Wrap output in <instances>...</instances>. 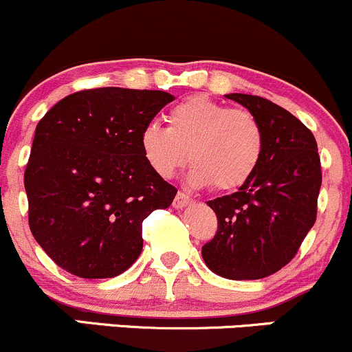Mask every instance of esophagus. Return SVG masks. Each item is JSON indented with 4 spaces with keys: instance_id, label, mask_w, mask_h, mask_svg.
Segmentation results:
<instances>
[{
    "instance_id": "esophagus-1",
    "label": "esophagus",
    "mask_w": 352,
    "mask_h": 352,
    "mask_svg": "<svg viewBox=\"0 0 352 352\" xmlns=\"http://www.w3.org/2000/svg\"><path fill=\"white\" fill-rule=\"evenodd\" d=\"M190 202H192V199L188 197L186 192L179 190L177 192L175 199H173V207H175V209H184V207H187Z\"/></svg>"
}]
</instances>
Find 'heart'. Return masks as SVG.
<instances>
[{"instance_id": "1", "label": "heart", "mask_w": 352, "mask_h": 352, "mask_svg": "<svg viewBox=\"0 0 352 352\" xmlns=\"http://www.w3.org/2000/svg\"><path fill=\"white\" fill-rule=\"evenodd\" d=\"M166 124L150 123L140 135L143 158L164 179H172L188 158L194 186L210 184L214 190H236L250 182L263 158L265 129L260 120L251 111L229 108L206 94L172 106Z\"/></svg>"}]
</instances>
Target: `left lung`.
<instances>
[{
    "mask_svg": "<svg viewBox=\"0 0 352 352\" xmlns=\"http://www.w3.org/2000/svg\"><path fill=\"white\" fill-rule=\"evenodd\" d=\"M260 120L265 151L238 192L209 201L217 231L202 246L206 265L229 280H258L290 263L317 217L322 170L312 131L282 106L229 94Z\"/></svg>",
    "mask_w": 352,
    "mask_h": 352,
    "instance_id": "1",
    "label": "left lung"
}]
</instances>
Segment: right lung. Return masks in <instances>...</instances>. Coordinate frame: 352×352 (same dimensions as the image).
<instances>
[{"label": "right lung", "mask_w": 352, "mask_h": 352, "mask_svg": "<svg viewBox=\"0 0 352 352\" xmlns=\"http://www.w3.org/2000/svg\"><path fill=\"white\" fill-rule=\"evenodd\" d=\"M173 99L165 91L86 89L38 121L25 168L28 224L65 272L113 278L138 260L143 221L177 194L148 166L140 135Z\"/></svg>", "instance_id": "obj_1"}]
</instances>
